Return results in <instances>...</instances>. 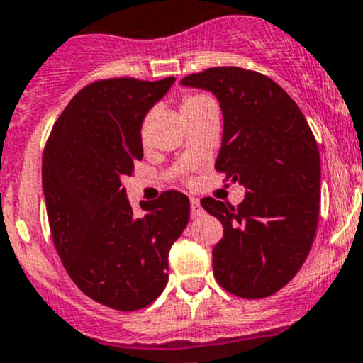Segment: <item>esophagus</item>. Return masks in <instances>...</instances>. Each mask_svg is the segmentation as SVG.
<instances>
[{
  "label": "esophagus",
  "mask_w": 363,
  "mask_h": 363,
  "mask_svg": "<svg viewBox=\"0 0 363 363\" xmlns=\"http://www.w3.org/2000/svg\"><path fill=\"white\" fill-rule=\"evenodd\" d=\"M201 213H203V208H201V205H199V199L191 198V216H192V219L199 217Z\"/></svg>",
  "instance_id": "esophagus-1"
}]
</instances>
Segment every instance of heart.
Listing matches in <instances>:
<instances>
[{
	"label": "heart",
	"mask_w": 363,
	"mask_h": 363,
	"mask_svg": "<svg viewBox=\"0 0 363 363\" xmlns=\"http://www.w3.org/2000/svg\"><path fill=\"white\" fill-rule=\"evenodd\" d=\"M212 105V99L206 98V96L203 94H185L184 98H182V101H179V108H182V113H184V117H189L191 113H196L199 112L201 108H205V106ZM143 139H146V126L143 128Z\"/></svg>",
	"instance_id": "heart-1"
}]
</instances>
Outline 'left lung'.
Returning <instances> with one entry per match:
<instances>
[{
  "label": "left lung",
  "mask_w": 363,
  "mask_h": 363,
  "mask_svg": "<svg viewBox=\"0 0 363 363\" xmlns=\"http://www.w3.org/2000/svg\"><path fill=\"white\" fill-rule=\"evenodd\" d=\"M182 84L206 89L220 103L223 143L216 160L224 182L246 187L240 205L203 198L223 224L212 251L213 276L230 294L269 298L298 274L319 220L320 158L294 99L262 72L210 67Z\"/></svg>",
  "instance_id": "1"
}]
</instances>
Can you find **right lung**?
I'll return each mask as SVG.
<instances>
[{
    "label": "right lung",
    "instance_id": "right-lung-1",
    "mask_svg": "<svg viewBox=\"0 0 363 363\" xmlns=\"http://www.w3.org/2000/svg\"><path fill=\"white\" fill-rule=\"evenodd\" d=\"M174 78H105L85 85L55 121L43 155V189L57 253L94 301L133 312L167 285V257L191 203L165 191L135 216L121 179L143 160L140 126Z\"/></svg>",
    "mask_w": 363,
    "mask_h": 363
}]
</instances>
